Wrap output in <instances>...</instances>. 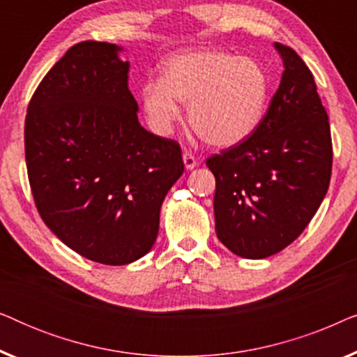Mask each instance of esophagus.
Here are the masks:
<instances>
[{"mask_svg":"<svg viewBox=\"0 0 357 357\" xmlns=\"http://www.w3.org/2000/svg\"><path fill=\"white\" fill-rule=\"evenodd\" d=\"M183 164H185V169H187V170H193L198 165V160L193 154L185 153L183 154Z\"/></svg>","mask_w":357,"mask_h":357,"instance_id":"34e87169","label":"esophagus"}]
</instances>
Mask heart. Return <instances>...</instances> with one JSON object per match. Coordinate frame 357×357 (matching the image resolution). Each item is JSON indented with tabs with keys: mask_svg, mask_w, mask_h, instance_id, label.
Returning <instances> with one entry per match:
<instances>
[{
	"mask_svg": "<svg viewBox=\"0 0 357 357\" xmlns=\"http://www.w3.org/2000/svg\"><path fill=\"white\" fill-rule=\"evenodd\" d=\"M271 81L261 63L226 52L178 53L164 61L160 81L141 87L146 120L158 135H169L188 104V123L216 148L245 141L261 123Z\"/></svg>",
	"mask_w": 357,
	"mask_h": 357,
	"instance_id": "obj_1",
	"label": "heart"
}]
</instances>
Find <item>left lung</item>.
<instances>
[{
	"instance_id": "obj_1",
	"label": "left lung",
	"mask_w": 357,
	"mask_h": 357,
	"mask_svg": "<svg viewBox=\"0 0 357 357\" xmlns=\"http://www.w3.org/2000/svg\"><path fill=\"white\" fill-rule=\"evenodd\" d=\"M275 48L284 71L261 123L206 160L216 177L218 238L250 260L275 255L301 236L324 202L333 162L314 76L292 48Z\"/></svg>"
}]
</instances>
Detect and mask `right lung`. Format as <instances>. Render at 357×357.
<instances>
[{
  "mask_svg": "<svg viewBox=\"0 0 357 357\" xmlns=\"http://www.w3.org/2000/svg\"><path fill=\"white\" fill-rule=\"evenodd\" d=\"M115 43L71 47L27 109L29 182L47 227L92 261L128 265L153 248L165 195L183 174L178 143L144 130Z\"/></svg>",
  "mask_w": 357,
  "mask_h": 357,
  "instance_id": "add662e5",
  "label": "right lung"
}]
</instances>
